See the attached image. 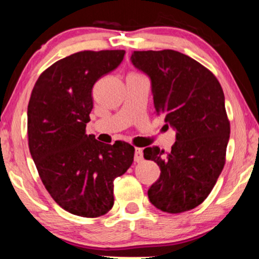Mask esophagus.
Here are the masks:
<instances>
[{
	"mask_svg": "<svg viewBox=\"0 0 259 259\" xmlns=\"http://www.w3.org/2000/svg\"><path fill=\"white\" fill-rule=\"evenodd\" d=\"M144 158V152H143V148H136V151H134V160L137 162H139L143 160Z\"/></svg>",
	"mask_w": 259,
	"mask_h": 259,
	"instance_id": "esophagus-1",
	"label": "esophagus"
}]
</instances>
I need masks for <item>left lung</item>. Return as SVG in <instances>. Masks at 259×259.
Segmentation results:
<instances>
[{
	"instance_id": "1",
	"label": "left lung",
	"mask_w": 259,
	"mask_h": 259,
	"mask_svg": "<svg viewBox=\"0 0 259 259\" xmlns=\"http://www.w3.org/2000/svg\"><path fill=\"white\" fill-rule=\"evenodd\" d=\"M131 61L151 79L157 114L176 131L169 153L146 147L144 157L160 167L148 190L159 210L182 213L206 199L225 165L230 121L222 86L203 65L183 53L133 52Z\"/></svg>"
}]
</instances>
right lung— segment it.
I'll use <instances>...</instances> for the list:
<instances>
[{
  "instance_id": "1",
  "label": "right lung",
  "mask_w": 259,
  "mask_h": 259,
  "mask_svg": "<svg viewBox=\"0 0 259 259\" xmlns=\"http://www.w3.org/2000/svg\"><path fill=\"white\" fill-rule=\"evenodd\" d=\"M125 51H83L59 60L38 76L28 104V145L56 204L95 218L114 204L113 187L134 158L125 141L100 143L86 134L94 83L123 60Z\"/></svg>"
}]
</instances>
